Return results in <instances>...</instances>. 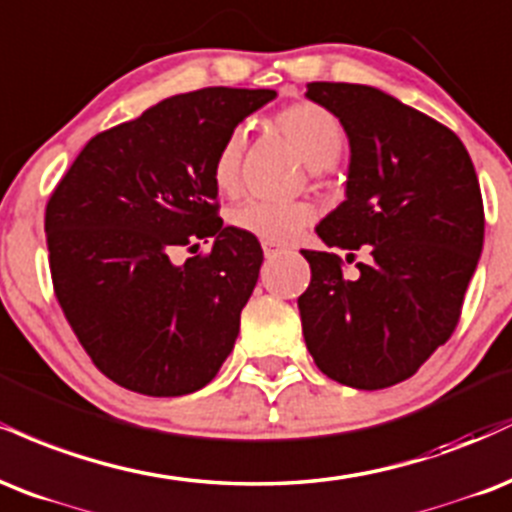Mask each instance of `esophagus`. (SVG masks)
Segmentation results:
<instances>
[{
    "instance_id": "esophagus-1",
    "label": "esophagus",
    "mask_w": 512,
    "mask_h": 512,
    "mask_svg": "<svg viewBox=\"0 0 512 512\" xmlns=\"http://www.w3.org/2000/svg\"><path fill=\"white\" fill-rule=\"evenodd\" d=\"M282 251H285V246H282V244L263 242V254H266V258H273V256H278V254H282Z\"/></svg>"
}]
</instances>
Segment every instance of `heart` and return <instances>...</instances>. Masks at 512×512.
<instances>
[{
  "label": "heart",
  "instance_id": "heart-1",
  "mask_svg": "<svg viewBox=\"0 0 512 512\" xmlns=\"http://www.w3.org/2000/svg\"><path fill=\"white\" fill-rule=\"evenodd\" d=\"M275 129L297 150L311 170H328L340 160L345 148V129L333 112L316 102H297L275 114ZM244 131L234 129L220 143L210 165V177L222 194H234L242 179ZM234 230L251 234L261 242L285 244L302 227L314 220V208L304 201H261L249 198L234 206L227 215Z\"/></svg>",
  "mask_w": 512,
  "mask_h": 512
}]
</instances>
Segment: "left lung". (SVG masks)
Masks as SVG:
<instances>
[{
  "label": "left lung",
  "mask_w": 512,
  "mask_h": 512,
  "mask_svg": "<svg viewBox=\"0 0 512 512\" xmlns=\"http://www.w3.org/2000/svg\"><path fill=\"white\" fill-rule=\"evenodd\" d=\"M306 98L350 138L347 198L316 227L330 249L369 251L354 280L330 251L302 256L297 299L306 347L342 386H395L448 342L484 244V203L470 153L448 126L359 83L314 81Z\"/></svg>",
  "instance_id": "obj_1"
}]
</instances>
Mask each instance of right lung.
Masks as SVG:
<instances>
[{
	"label": "right lung",
	"instance_id": "1",
	"mask_svg": "<svg viewBox=\"0 0 512 512\" xmlns=\"http://www.w3.org/2000/svg\"><path fill=\"white\" fill-rule=\"evenodd\" d=\"M275 90L201 88L86 143L45 208L54 294L93 364L153 398L215 378L239 335L263 249L218 218L215 153ZM214 239L208 255L174 264Z\"/></svg>",
	"mask_w": 512,
	"mask_h": 512
}]
</instances>
